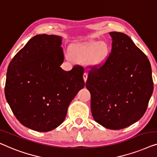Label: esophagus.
Returning <instances> with one entry per match:
<instances>
[{
	"instance_id": "1",
	"label": "esophagus",
	"mask_w": 157,
	"mask_h": 157,
	"mask_svg": "<svg viewBox=\"0 0 157 157\" xmlns=\"http://www.w3.org/2000/svg\"><path fill=\"white\" fill-rule=\"evenodd\" d=\"M87 73H86V72H84V74H83V79H84V80H85V82H86V80H87Z\"/></svg>"
}]
</instances>
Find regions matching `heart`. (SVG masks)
I'll return each mask as SVG.
<instances>
[{"instance_id":"heart-1","label":"heart","mask_w":157,"mask_h":157,"mask_svg":"<svg viewBox=\"0 0 157 157\" xmlns=\"http://www.w3.org/2000/svg\"><path fill=\"white\" fill-rule=\"evenodd\" d=\"M71 56L77 60H88L92 65H99L105 60L108 54L107 47L100 42L79 44L71 50Z\"/></svg>"}]
</instances>
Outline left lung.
I'll use <instances>...</instances> for the list:
<instances>
[{"instance_id":"8db88e82","label":"left lung","mask_w":157,"mask_h":157,"mask_svg":"<svg viewBox=\"0 0 157 157\" xmlns=\"http://www.w3.org/2000/svg\"><path fill=\"white\" fill-rule=\"evenodd\" d=\"M112 50L102 63L90 66L86 87L91 94L94 120L121 129L144 115L154 89L151 65L128 35L109 33Z\"/></svg>"}]
</instances>
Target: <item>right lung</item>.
<instances>
[{"label": "right lung", "mask_w": 157, "mask_h": 157, "mask_svg": "<svg viewBox=\"0 0 157 157\" xmlns=\"http://www.w3.org/2000/svg\"><path fill=\"white\" fill-rule=\"evenodd\" d=\"M61 37L37 35L13 57L8 65L5 95L17 120L25 127L49 132L65 119L68 106L84 87V67L70 71L64 60Z\"/></svg>", "instance_id": "obj_1"}]
</instances>
